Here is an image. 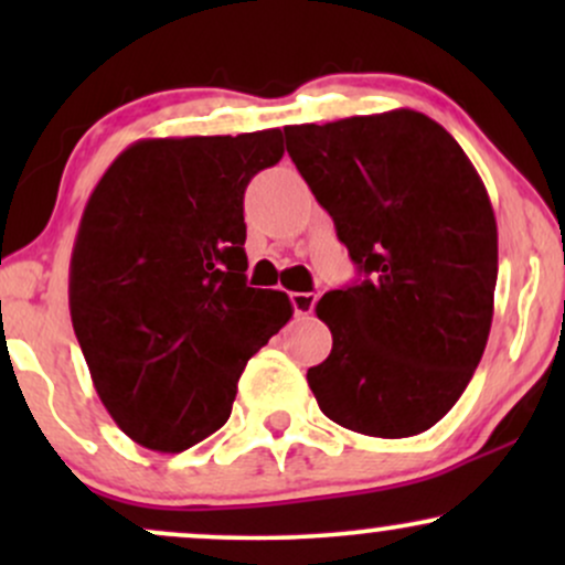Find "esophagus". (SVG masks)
<instances>
[{
	"label": "esophagus",
	"mask_w": 565,
	"mask_h": 565,
	"mask_svg": "<svg viewBox=\"0 0 565 565\" xmlns=\"http://www.w3.org/2000/svg\"><path fill=\"white\" fill-rule=\"evenodd\" d=\"M289 300H291V308H295L297 319H305V316L313 313V305H316L313 291H295V295H289Z\"/></svg>",
	"instance_id": "esophagus-1"
}]
</instances>
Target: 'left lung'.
Wrapping results in <instances>:
<instances>
[{"mask_svg": "<svg viewBox=\"0 0 565 565\" xmlns=\"http://www.w3.org/2000/svg\"><path fill=\"white\" fill-rule=\"evenodd\" d=\"M287 151L361 281L316 313L332 353L308 369L321 412L348 430L408 438L465 393L494 316L497 220L459 142L419 111L284 127Z\"/></svg>", "mask_w": 565, "mask_h": 565, "instance_id": "left-lung-1", "label": "left lung"}]
</instances>
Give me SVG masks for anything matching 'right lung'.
Returning <instances> with one entry per match:
<instances>
[{
  "label": "right lung",
  "mask_w": 565,
  "mask_h": 565,
  "mask_svg": "<svg viewBox=\"0 0 565 565\" xmlns=\"http://www.w3.org/2000/svg\"><path fill=\"white\" fill-rule=\"evenodd\" d=\"M281 157V129L138 140L84 206L71 321L103 406L146 449L228 423L246 361L291 319L284 291L244 274V191Z\"/></svg>",
  "instance_id": "right-lung-1"
}]
</instances>
